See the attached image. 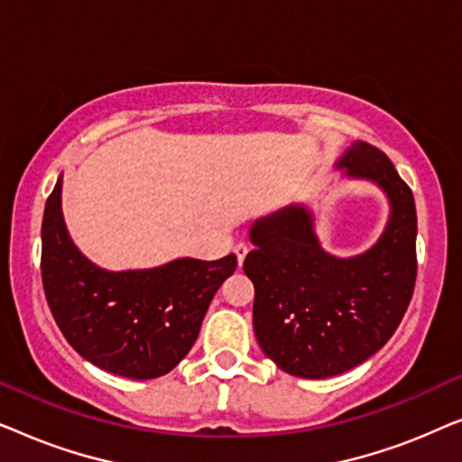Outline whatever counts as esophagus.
Segmentation results:
<instances>
[{
	"label": "esophagus",
	"instance_id": "obj_1",
	"mask_svg": "<svg viewBox=\"0 0 462 462\" xmlns=\"http://www.w3.org/2000/svg\"><path fill=\"white\" fill-rule=\"evenodd\" d=\"M233 250H236L237 263L242 264V263H244V258H245V254H248V252H250V244H248V242H237V244H236V248H233Z\"/></svg>",
	"mask_w": 462,
	"mask_h": 462
}]
</instances>
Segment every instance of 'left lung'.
Wrapping results in <instances>:
<instances>
[{
  "instance_id": "obj_1",
  "label": "left lung",
  "mask_w": 462,
  "mask_h": 462,
  "mask_svg": "<svg viewBox=\"0 0 462 462\" xmlns=\"http://www.w3.org/2000/svg\"><path fill=\"white\" fill-rule=\"evenodd\" d=\"M346 176L374 180L391 218L362 256L321 250L313 218L288 206L252 226L244 271L254 283L256 340L283 372L328 378L356 368L393 337L416 283L414 195L381 149L356 143L338 162Z\"/></svg>"
}]
</instances>
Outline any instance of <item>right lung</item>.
I'll list each match as a JSON object with an SVG mask.
<instances>
[{"instance_id": "1", "label": "right lung", "mask_w": 462, "mask_h": 462, "mask_svg": "<svg viewBox=\"0 0 462 462\" xmlns=\"http://www.w3.org/2000/svg\"><path fill=\"white\" fill-rule=\"evenodd\" d=\"M56 182L43 210L42 282L67 343L113 374L149 381L168 374L198 340L201 321L237 256L179 258L144 271H105L69 237Z\"/></svg>"}]
</instances>
